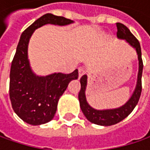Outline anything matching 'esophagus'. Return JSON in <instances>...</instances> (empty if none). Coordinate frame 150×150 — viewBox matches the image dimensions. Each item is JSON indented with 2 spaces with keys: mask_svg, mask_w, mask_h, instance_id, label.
I'll return each instance as SVG.
<instances>
[{
  "mask_svg": "<svg viewBox=\"0 0 150 150\" xmlns=\"http://www.w3.org/2000/svg\"><path fill=\"white\" fill-rule=\"evenodd\" d=\"M85 70H84L83 67H79L78 68V78H80L83 75H84L85 74Z\"/></svg>",
  "mask_w": 150,
  "mask_h": 150,
  "instance_id": "obj_1",
  "label": "esophagus"
}]
</instances>
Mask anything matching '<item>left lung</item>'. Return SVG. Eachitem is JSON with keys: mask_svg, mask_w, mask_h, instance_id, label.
I'll use <instances>...</instances> for the list:
<instances>
[{"mask_svg": "<svg viewBox=\"0 0 150 150\" xmlns=\"http://www.w3.org/2000/svg\"><path fill=\"white\" fill-rule=\"evenodd\" d=\"M116 25H117V29H118L117 38L121 40H125L132 47H134L136 50V52L138 55V60H139V72H138L135 89L134 91L132 96L130 97L129 99L127 101L126 103H124L123 106L117 108H112V109L98 110L90 106L86 98L88 76L83 75L81 78L80 79L81 89L78 93L80 108L83 112L84 116L89 122L98 124V125H102V126H110V125L118 124L126 117H128L136 107L141 95V78L144 66H143V61H142L140 44H139V42L137 40V38L131 33L129 29L127 26L119 22H117Z\"/></svg>", "mask_w": 150, "mask_h": 150, "instance_id": "obj_1", "label": "left lung"}]
</instances>
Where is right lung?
I'll list each match as a JSON object with an SVG mask.
<instances>
[{"label":"right lung","mask_w":150,"mask_h":150,"mask_svg":"<svg viewBox=\"0 0 150 150\" xmlns=\"http://www.w3.org/2000/svg\"><path fill=\"white\" fill-rule=\"evenodd\" d=\"M73 21L47 13L35 21L21 36L10 72V99L14 112L24 122L41 125L54 117L60 97L68 83L78 78L76 69L72 73L54 72L47 76L34 73L28 60V44L34 31L46 24L67 26Z\"/></svg>","instance_id":"1"}]
</instances>
